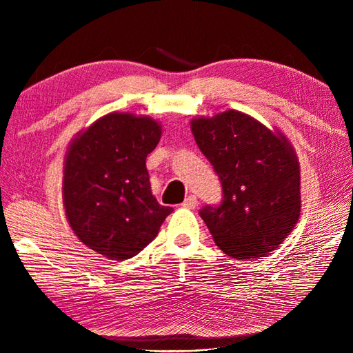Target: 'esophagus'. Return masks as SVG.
Returning <instances> with one entry per match:
<instances>
[{"mask_svg": "<svg viewBox=\"0 0 353 353\" xmlns=\"http://www.w3.org/2000/svg\"><path fill=\"white\" fill-rule=\"evenodd\" d=\"M183 206L187 209H196L197 206V199L196 196H188L184 201H183Z\"/></svg>", "mask_w": 353, "mask_h": 353, "instance_id": "esophagus-1", "label": "esophagus"}]
</instances>
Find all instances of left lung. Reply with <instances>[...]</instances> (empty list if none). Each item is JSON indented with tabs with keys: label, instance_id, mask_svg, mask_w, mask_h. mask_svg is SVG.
<instances>
[{
	"label": "left lung",
	"instance_id": "obj_1",
	"mask_svg": "<svg viewBox=\"0 0 353 353\" xmlns=\"http://www.w3.org/2000/svg\"><path fill=\"white\" fill-rule=\"evenodd\" d=\"M190 126L222 184L221 205L200 210L213 240L231 258H263L301 216V166L293 145L281 131L232 109L196 116Z\"/></svg>",
	"mask_w": 353,
	"mask_h": 353
}]
</instances>
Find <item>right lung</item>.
<instances>
[{"label":"right lung","mask_w":353,"mask_h":353,"mask_svg":"<svg viewBox=\"0 0 353 353\" xmlns=\"http://www.w3.org/2000/svg\"><path fill=\"white\" fill-rule=\"evenodd\" d=\"M162 137L150 116L112 112L70 141L63 162V205L72 231L113 261L152 243L172 208L159 205L145 168Z\"/></svg>","instance_id":"1"}]
</instances>
